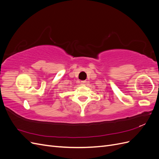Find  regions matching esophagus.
I'll list each match as a JSON object with an SVG mask.
<instances>
[{
    "label": "esophagus",
    "mask_w": 159,
    "mask_h": 159,
    "mask_svg": "<svg viewBox=\"0 0 159 159\" xmlns=\"http://www.w3.org/2000/svg\"><path fill=\"white\" fill-rule=\"evenodd\" d=\"M86 84V81H81V85H85Z\"/></svg>",
    "instance_id": "obj_1"
}]
</instances>
